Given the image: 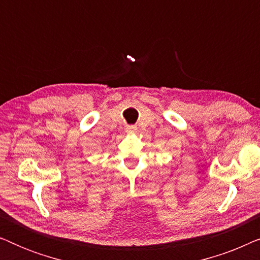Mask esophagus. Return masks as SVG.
Masks as SVG:
<instances>
[{"instance_id":"34e87169","label":"esophagus","mask_w":260,"mask_h":260,"mask_svg":"<svg viewBox=\"0 0 260 260\" xmlns=\"http://www.w3.org/2000/svg\"><path fill=\"white\" fill-rule=\"evenodd\" d=\"M136 130H137V127L135 126V125H130V126H127L126 127V133L127 134H134V133H136Z\"/></svg>"}]
</instances>
